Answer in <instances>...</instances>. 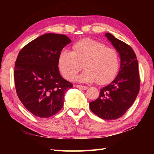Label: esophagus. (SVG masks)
<instances>
[{
    "instance_id": "esophagus-1",
    "label": "esophagus",
    "mask_w": 154,
    "mask_h": 154,
    "mask_svg": "<svg viewBox=\"0 0 154 154\" xmlns=\"http://www.w3.org/2000/svg\"><path fill=\"white\" fill-rule=\"evenodd\" d=\"M77 88H79V89L81 90H86L88 89V88L86 86H83V85H75Z\"/></svg>"
}]
</instances>
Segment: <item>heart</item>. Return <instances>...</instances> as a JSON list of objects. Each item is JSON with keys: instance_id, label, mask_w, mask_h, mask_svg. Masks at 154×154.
Wrapping results in <instances>:
<instances>
[{"instance_id": "obj_1", "label": "heart", "mask_w": 154, "mask_h": 154, "mask_svg": "<svg viewBox=\"0 0 154 154\" xmlns=\"http://www.w3.org/2000/svg\"><path fill=\"white\" fill-rule=\"evenodd\" d=\"M85 71L74 77L82 66ZM58 67L67 79L83 83L96 82L105 84L116 76L119 69L118 54L103 43L86 38L72 47V51L62 49L58 57Z\"/></svg>"}]
</instances>
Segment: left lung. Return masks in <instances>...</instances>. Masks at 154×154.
<instances>
[{"instance_id": "obj_1", "label": "left lung", "mask_w": 154, "mask_h": 154, "mask_svg": "<svg viewBox=\"0 0 154 154\" xmlns=\"http://www.w3.org/2000/svg\"><path fill=\"white\" fill-rule=\"evenodd\" d=\"M105 36L118 52L120 69L113 82L100 89L98 98L90 103V107L99 118L116 119L126 113L139 94V65L131 47L110 33H106Z\"/></svg>"}]
</instances>
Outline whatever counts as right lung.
<instances>
[{
	"label": "right lung",
	"instance_id": "add662e5",
	"mask_svg": "<svg viewBox=\"0 0 154 154\" xmlns=\"http://www.w3.org/2000/svg\"><path fill=\"white\" fill-rule=\"evenodd\" d=\"M71 40L47 33L28 43L18 54L14 72L18 98L27 110L49 118L61 110L66 91L72 87L60 74L58 57Z\"/></svg>",
	"mask_w": 154,
	"mask_h": 154
}]
</instances>
